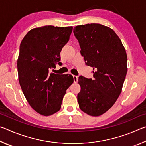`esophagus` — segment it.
Segmentation results:
<instances>
[{
    "instance_id": "1",
    "label": "esophagus",
    "mask_w": 146,
    "mask_h": 146,
    "mask_svg": "<svg viewBox=\"0 0 146 146\" xmlns=\"http://www.w3.org/2000/svg\"><path fill=\"white\" fill-rule=\"evenodd\" d=\"M78 77L76 75H73V80H74V82L76 83L78 82Z\"/></svg>"
}]
</instances>
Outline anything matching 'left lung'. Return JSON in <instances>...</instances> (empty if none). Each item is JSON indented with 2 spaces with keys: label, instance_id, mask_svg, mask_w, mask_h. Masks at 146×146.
Returning a JSON list of instances; mask_svg holds the SVG:
<instances>
[{
  "label": "left lung",
  "instance_id": "8db88e82",
  "mask_svg": "<svg viewBox=\"0 0 146 146\" xmlns=\"http://www.w3.org/2000/svg\"><path fill=\"white\" fill-rule=\"evenodd\" d=\"M86 64L93 68L94 79L78 77L79 108L93 117L105 113L122 91L126 76L127 54L111 28L100 24L76 26L73 29Z\"/></svg>",
  "mask_w": 146,
  "mask_h": 146
}]
</instances>
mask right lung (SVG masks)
Segmentation results:
<instances>
[{"label": "right lung", "mask_w": 146, "mask_h": 146, "mask_svg": "<svg viewBox=\"0 0 146 146\" xmlns=\"http://www.w3.org/2000/svg\"><path fill=\"white\" fill-rule=\"evenodd\" d=\"M72 30V26L35 28L28 32L20 45L19 84L29 104L42 115L60 110L66 90L74 81L71 75L50 73L55 64H60V51Z\"/></svg>", "instance_id": "add662e5"}]
</instances>
